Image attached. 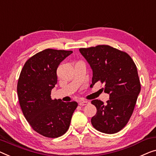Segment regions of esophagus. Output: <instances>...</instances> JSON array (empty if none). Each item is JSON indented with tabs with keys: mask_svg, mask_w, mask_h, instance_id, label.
Here are the masks:
<instances>
[{
	"mask_svg": "<svg viewBox=\"0 0 156 156\" xmlns=\"http://www.w3.org/2000/svg\"><path fill=\"white\" fill-rule=\"evenodd\" d=\"M90 104V102L88 101L82 100V101H79V105L80 106H85V105H87V104Z\"/></svg>",
	"mask_w": 156,
	"mask_h": 156,
	"instance_id": "obj_1",
	"label": "esophagus"
}]
</instances>
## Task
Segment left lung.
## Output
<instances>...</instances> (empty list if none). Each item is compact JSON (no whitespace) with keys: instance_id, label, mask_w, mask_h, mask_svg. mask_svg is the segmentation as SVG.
Instances as JSON below:
<instances>
[{"instance_id":"obj_1","label":"left lung","mask_w":156,"mask_h":156,"mask_svg":"<svg viewBox=\"0 0 156 156\" xmlns=\"http://www.w3.org/2000/svg\"><path fill=\"white\" fill-rule=\"evenodd\" d=\"M79 51L92 70L91 85L100 81L105 85L104 92L109 94L106 104L98 99L92 101L97 108L92 126L104 133H116L128 122L140 92L136 65L128 54L109 45Z\"/></svg>"}]
</instances>
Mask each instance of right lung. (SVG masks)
Instances as JSON below:
<instances>
[{
	"label": "right lung",
	"instance_id": "right-lung-1",
	"mask_svg": "<svg viewBox=\"0 0 156 156\" xmlns=\"http://www.w3.org/2000/svg\"><path fill=\"white\" fill-rule=\"evenodd\" d=\"M72 51L46 49L29 58L17 83V94L25 118L35 131L46 137L63 135L77 108L76 101L51 98L57 83V69Z\"/></svg>",
	"mask_w": 156,
	"mask_h": 156
}]
</instances>
